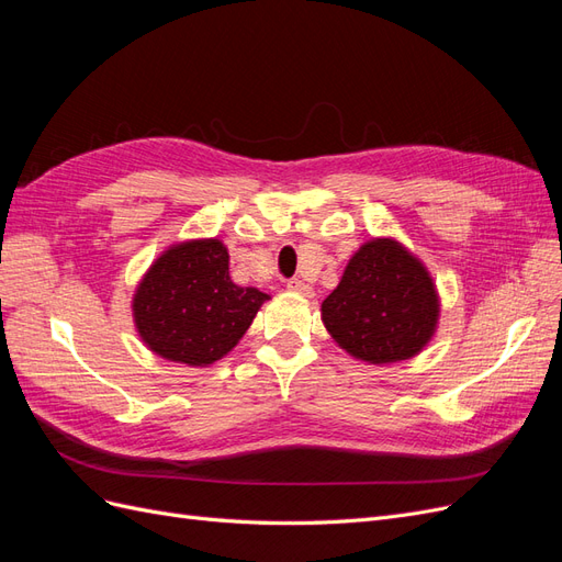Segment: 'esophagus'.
<instances>
[{"label": "esophagus", "instance_id": "34e87169", "mask_svg": "<svg viewBox=\"0 0 562 562\" xmlns=\"http://www.w3.org/2000/svg\"><path fill=\"white\" fill-rule=\"evenodd\" d=\"M288 288H291V291L293 293H300V295H312L314 291H312V285L310 283H304L302 279H291V281H288Z\"/></svg>", "mask_w": 562, "mask_h": 562}]
</instances>
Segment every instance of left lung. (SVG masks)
<instances>
[{
	"label": "left lung",
	"mask_w": 562,
	"mask_h": 562,
	"mask_svg": "<svg viewBox=\"0 0 562 562\" xmlns=\"http://www.w3.org/2000/svg\"><path fill=\"white\" fill-rule=\"evenodd\" d=\"M321 318L335 342L356 359L394 363L411 359L431 339L438 295L429 271L401 244L372 239L323 300Z\"/></svg>",
	"instance_id": "left-lung-1"
}]
</instances>
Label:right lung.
<instances>
[{
  "instance_id": "obj_1",
  "label": "right lung",
  "mask_w": 562,
  "mask_h": 562,
  "mask_svg": "<svg viewBox=\"0 0 562 562\" xmlns=\"http://www.w3.org/2000/svg\"><path fill=\"white\" fill-rule=\"evenodd\" d=\"M269 295L229 279L217 239L187 241L149 267L133 297L143 342L164 359L209 366L236 347Z\"/></svg>"
}]
</instances>
